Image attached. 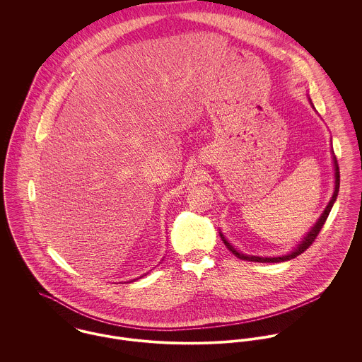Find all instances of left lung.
<instances>
[{
  "mask_svg": "<svg viewBox=\"0 0 362 362\" xmlns=\"http://www.w3.org/2000/svg\"><path fill=\"white\" fill-rule=\"evenodd\" d=\"M310 104H312V102H310ZM312 107H313V104H312ZM313 108H315V107H313ZM332 155H333V167H334V192H333V195H332V199L329 201L327 206L325 207L323 213L320 214V217L317 218V221L315 223V226L308 231V234L303 238V241H300V244H298L291 252H288V254H286V255H281V257H269V258H266V257H255V255H247V254L240 252L237 248H234V247L227 241V238L224 237V234L220 231V237H221L224 245L228 248V251L233 252L237 258L243 259V260H250V262H260V263L286 262V260H290V259L297 258V257L301 255L304 251H307V248H310V244L315 241V238L317 237L319 231L322 230V227H323V224H325V221H326V218H327V216H329L332 207H333L336 199H337V195H339V188H340V171H339V164H337L336 156H334V153H332Z\"/></svg>",
  "mask_w": 362,
  "mask_h": 362,
  "instance_id": "left-lung-1",
  "label": "left lung"
}]
</instances>
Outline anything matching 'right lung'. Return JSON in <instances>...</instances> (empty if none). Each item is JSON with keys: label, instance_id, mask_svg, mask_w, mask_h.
Instances as JSON below:
<instances>
[{"label": "right lung", "instance_id": "1", "mask_svg": "<svg viewBox=\"0 0 362 362\" xmlns=\"http://www.w3.org/2000/svg\"><path fill=\"white\" fill-rule=\"evenodd\" d=\"M134 280H136V279H134Z\"/></svg>", "mask_w": 362, "mask_h": 362}]
</instances>
